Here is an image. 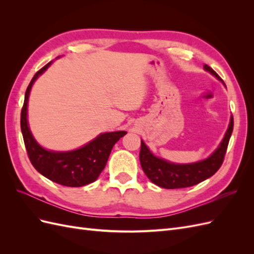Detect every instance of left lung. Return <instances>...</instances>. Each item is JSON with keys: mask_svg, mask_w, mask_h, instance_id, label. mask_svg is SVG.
<instances>
[{"mask_svg": "<svg viewBox=\"0 0 254 254\" xmlns=\"http://www.w3.org/2000/svg\"><path fill=\"white\" fill-rule=\"evenodd\" d=\"M203 68L206 72H210L218 80L222 81L212 67L204 64ZM233 117L231 115L229 127L218 147L211 153L210 157L194 163L177 164L168 162L162 158L156 157L145 143L141 141L140 162L145 175L158 187L170 190L193 187L195 184L210 178L219 170L224 162L229 140L233 131Z\"/></svg>", "mask_w": 254, "mask_h": 254, "instance_id": "obj_1", "label": "left lung"}]
</instances>
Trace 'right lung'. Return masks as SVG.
I'll list each match as a JSON object with an SVG mask.
<instances>
[{
  "label": "right lung",
  "mask_w": 254,
  "mask_h": 254,
  "mask_svg": "<svg viewBox=\"0 0 254 254\" xmlns=\"http://www.w3.org/2000/svg\"><path fill=\"white\" fill-rule=\"evenodd\" d=\"M53 61L38 71L25 92L21 111V130L28 158L36 170L45 178L64 187L79 188L94 182L103 172L114 144L126 131L105 132L82 147L71 151H54L38 144L30 131L27 122V104L30 90L36 79L47 71Z\"/></svg>",
  "instance_id": "obj_1"
}]
</instances>
